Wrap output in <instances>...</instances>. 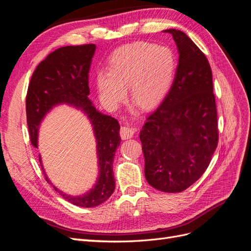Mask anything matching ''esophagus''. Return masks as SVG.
<instances>
[{
	"instance_id": "1",
	"label": "esophagus",
	"mask_w": 251,
	"mask_h": 251,
	"mask_svg": "<svg viewBox=\"0 0 251 251\" xmlns=\"http://www.w3.org/2000/svg\"><path fill=\"white\" fill-rule=\"evenodd\" d=\"M136 132V128L133 126H121L120 128V137L123 139H128V138H132L134 134Z\"/></svg>"
}]
</instances>
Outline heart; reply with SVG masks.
<instances>
[{
    "label": "heart",
    "mask_w": 251,
    "mask_h": 251,
    "mask_svg": "<svg viewBox=\"0 0 251 251\" xmlns=\"http://www.w3.org/2000/svg\"><path fill=\"white\" fill-rule=\"evenodd\" d=\"M176 57L171 49L151 43H133L115 50L109 70L96 76L98 93L109 105H117L128 87L132 102L149 110L160 102L172 86Z\"/></svg>",
    "instance_id": "1"
}]
</instances>
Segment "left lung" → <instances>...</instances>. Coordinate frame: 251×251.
<instances>
[{
  "mask_svg": "<svg viewBox=\"0 0 251 251\" xmlns=\"http://www.w3.org/2000/svg\"><path fill=\"white\" fill-rule=\"evenodd\" d=\"M177 45L179 62L173 85L140 132L144 176L164 193H180L208 168L218 146L217 108L208 60L176 29L164 30Z\"/></svg>",
  "mask_w": 251,
  "mask_h": 251,
  "instance_id": "1",
  "label": "left lung"
}]
</instances>
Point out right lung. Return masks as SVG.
Returning <instances> with one entry per match:
<instances>
[{
	"label": "right lung",
	"instance_id": "1",
	"mask_svg": "<svg viewBox=\"0 0 251 251\" xmlns=\"http://www.w3.org/2000/svg\"><path fill=\"white\" fill-rule=\"evenodd\" d=\"M94 44L67 46L51 52L36 67L27 91V125L32 146L37 148L39 128L45 116L59 104H68L86 114L96 139L98 176L89 192L72 196L52 184L40 163L46 181L65 200L80 207H95L107 201L115 189L113 160L120 144L118 121L96 110L89 100V71L95 53Z\"/></svg>",
	"mask_w": 251,
	"mask_h": 251
}]
</instances>
